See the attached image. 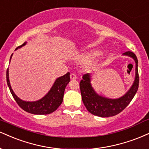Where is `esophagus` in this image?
I'll return each instance as SVG.
<instances>
[{"mask_svg": "<svg viewBox=\"0 0 149 149\" xmlns=\"http://www.w3.org/2000/svg\"><path fill=\"white\" fill-rule=\"evenodd\" d=\"M70 79H72V80L76 79H77L76 74H70Z\"/></svg>", "mask_w": 149, "mask_h": 149, "instance_id": "esophagus-1", "label": "esophagus"}]
</instances>
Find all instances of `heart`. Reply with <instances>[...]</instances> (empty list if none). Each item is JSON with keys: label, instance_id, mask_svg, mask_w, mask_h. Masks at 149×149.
Masks as SVG:
<instances>
[{"label": "heart", "instance_id": "heart-1", "mask_svg": "<svg viewBox=\"0 0 149 149\" xmlns=\"http://www.w3.org/2000/svg\"><path fill=\"white\" fill-rule=\"evenodd\" d=\"M93 55H95V54H88V55L84 56L81 58V60L84 61H88L89 59L91 58H92V56H93ZM91 65H92V66H95V62L92 63Z\"/></svg>", "mask_w": 149, "mask_h": 149}]
</instances>
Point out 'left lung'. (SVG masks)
<instances>
[{"label": "left lung", "instance_id": "left-lung-1", "mask_svg": "<svg viewBox=\"0 0 149 149\" xmlns=\"http://www.w3.org/2000/svg\"><path fill=\"white\" fill-rule=\"evenodd\" d=\"M123 55L130 56L135 61V78L133 84L125 95L117 99H110L98 95L94 91L91 84V75L89 73L82 77L79 83L82 101L87 110L92 114L100 117L113 116L121 112L130 104L135 95L139 87L137 58L133 52H126Z\"/></svg>", "mask_w": 149, "mask_h": 149}]
</instances>
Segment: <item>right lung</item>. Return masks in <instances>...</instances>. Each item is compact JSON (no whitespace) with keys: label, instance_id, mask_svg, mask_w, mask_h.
Instances as JSON below:
<instances>
[{"label":"right lung","instance_id":"obj_1","mask_svg":"<svg viewBox=\"0 0 149 149\" xmlns=\"http://www.w3.org/2000/svg\"><path fill=\"white\" fill-rule=\"evenodd\" d=\"M26 44V42H25L21 46H19L16 49L24 46ZM12 56V54L10 56V60H11ZM8 72L9 69L8 68L6 72L7 83H8V86L14 99L15 100L18 105L22 109H24V111H27L29 113H33V114H49V113H51L56 111L58 109V107L61 105V103L63 102L65 89L66 86L69 83L70 79V72L66 73L63 76L60 77L56 79L54 85L52 86L49 91L48 92V93L46 95L44 96L42 98L38 101H35V102H26V101L21 100L14 93L10 84Z\"/></svg>","mask_w":149,"mask_h":149}]
</instances>
